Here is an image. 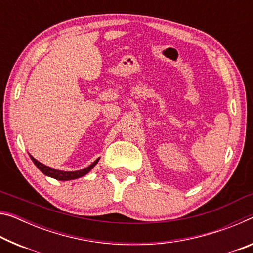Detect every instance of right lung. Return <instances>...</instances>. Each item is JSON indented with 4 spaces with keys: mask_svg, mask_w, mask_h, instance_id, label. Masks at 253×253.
Here are the masks:
<instances>
[{
    "mask_svg": "<svg viewBox=\"0 0 253 253\" xmlns=\"http://www.w3.org/2000/svg\"><path fill=\"white\" fill-rule=\"evenodd\" d=\"M30 157H31V160L34 163V165H36L42 173L46 175V176L59 179V181H70V179H76V178H79L81 176H84L85 174L90 172V170L93 169V166H95L98 163V161H99V158H97V160L93 162L92 164L89 165L88 168L83 169L80 170H75V172H65V170H58V169H54L52 168H49V166H46L44 164H42V163L37 161L36 158L31 155H30Z\"/></svg>",
    "mask_w": 253,
    "mask_h": 253,
    "instance_id": "obj_1",
    "label": "right lung"
}]
</instances>
